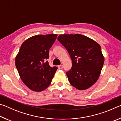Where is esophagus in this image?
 I'll return each instance as SVG.
<instances>
[{
	"instance_id": "esophagus-1",
	"label": "esophagus",
	"mask_w": 121,
	"mask_h": 121,
	"mask_svg": "<svg viewBox=\"0 0 121 121\" xmlns=\"http://www.w3.org/2000/svg\"><path fill=\"white\" fill-rule=\"evenodd\" d=\"M58 68H59V69H62V68H63V65H59V66H58Z\"/></svg>"
}]
</instances>
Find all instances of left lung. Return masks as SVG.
I'll list each match as a JSON object with an SVG mask.
<instances>
[{"label": "left lung", "instance_id": "obj_1", "mask_svg": "<svg viewBox=\"0 0 121 121\" xmlns=\"http://www.w3.org/2000/svg\"><path fill=\"white\" fill-rule=\"evenodd\" d=\"M58 40L72 60V67L66 73L69 83L80 90L91 87L98 80L104 65L101 46L81 34L60 35Z\"/></svg>", "mask_w": 121, "mask_h": 121}]
</instances>
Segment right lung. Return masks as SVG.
Instances as JSON below:
<instances>
[{
    "instance_id": "obj_1",
    "label": "right lung",
    "mask_w": 121,
    "mask_h": 121,
    "mask_svg": "<svg viewBox=\"0 0 121 121\" xmlns=\"http://www.w3.org/2000/svg\"><path fill=\"white\" fill-rule=\"evenodd\" d=\"M57 35H38L22 43L15 58V65L20 78L26 86L36 92L48 88L57 70L51 67L47 59L49 50L56 39Z\"/></svg>"
}]
</instances>
